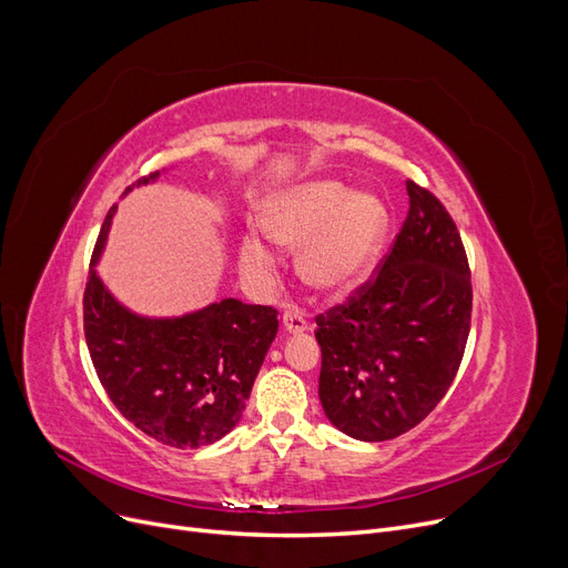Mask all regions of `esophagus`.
I'll use <instances>...</instances> for the list:
<instances>
[{
    "mask_svg": "<svg viewBox=\"0 0 568 568\" xmlns=\"http://www.w3.org/2000/svg\"><path fill=\"white\" fill-rule=\"evenodd\" d=\"M282 326L291 335H301L307 331V321L298 312H284L282 316Z\"/></svg>",
    "mask_w": 568,
    "mask_h": 568,
    "instance_id": "1",
    "label": "esophagus"
}]
</instances>
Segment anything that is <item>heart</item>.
I'll return each instance as SVG.
<instances>
[{"mask_svg": "<svg viewBox=\"0 0 568 568\" xmlns=\"http://www.w3.org/2000/svg\"><path fill=\"white\" fill-rule=\"evenodd\" d=\"M261 224L280 245L301 247L298 275L310 288L339 301L372 275L390 233V210L339 180H305L265 199ZM237 263L247 282L267 284L277 256L261 235L245 233Z\"/></svg>", "mask_w": 568, "mask_h": 568, "instance_id": "b5f03b06", "label": "heart"}]
</instances>
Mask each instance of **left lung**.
Segmentation results:
<instances>
[{"label":"left lung","instance_id":"8db88e82","mask_svg":"<svg viewBox=\"0 0 568 568\" xmlns=\"http://www.w3.org/2000/svg\"><path fill=\"white\" fill-rule=\"evenodd\" d=\"M409 212L379 275L316 316L318 399L358 442H386L437 407L471 326L469 263L450 214L407 180Z\"/></svg>","mask_w":568,"mask_h":568}]
</instances>
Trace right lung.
Returning <instances> with one entry per match:
<instances>
[{
    "instance_id": "add662e5",
    "label": "right lung",
    "mask_w": 568,
    "mask_h": 568,
    "mask_svg": "<svg viewBox=\"0 0 568 568\" xmlns=\"http://www.w3.org/2000/svg\"><path fill=\"white\" fill-rule=\"evenodd\" d=\"M159 171L124 189L159 180ZM118 205L101 226L83 298L85 339L103 390L148 437L173 448L220 442L240 423L277 335V312L235 298L182 316L122 305L97 273Z\"/></svg>"
}]
</instances>
